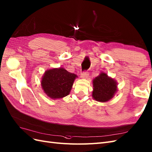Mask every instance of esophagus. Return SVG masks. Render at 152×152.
<instances>
[{
    "label": "esophagus",
    "mask_w": 152,
    "mask_h": 152,
    "mask_svg": "<svg viewBox=\"0 0 152 152\" xmlns=\"http://www.w3.org/2000/svg\"><path fill=\"white\" fill-rule=\"evenodd\" d=\"M88 75L89 74H88V72H83L82 73H81V77L83 79H87Z\"/></svg>",
    "instance_id": "1"
}]
</instances>
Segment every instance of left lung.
Segmentation results:
<instances>
[{
    "label": "left lung",
    "instance_id": "left-lung-1",
    "mask_svg": "<svg viewBox=\"0 0 152 152\" xmlns=\"http://www.w3.org/2000/svg\"><path fill=\"white\" fill-rule=\"evenodd\" d=\"M92 96L99 102H106L112 99L117 91V83L106 73H101L93 80Z\"/></svg>",
    "mask_w": 152,
    "mask_h": 152
}]
</instances>
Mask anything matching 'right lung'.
Instances as JSON below:
<instances>
[{
  "label": "right lung",
  "mask_w": 152,
  "mask_h": 152,
  "mask_svg": "<svg viewBox=\"0 0 152 152\" xmlns=\"http://www.w3.org/2000/svg\"><path fill=\"white\" fill-rule=\"evenodd\" d=\"M77 76L64 68H53L44 73L41 85L45 94L52 99H60L67 96L72 90Z\"/></svg>",
  "instance_id": "1"
}]
</instances>
